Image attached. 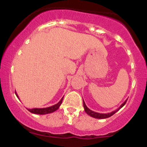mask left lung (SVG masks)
<instances>
[{"instance_id": "1", "label": "left lung", "mask_w": 147, "mask_h": 147, "mask_svg": "<svg viewBox=\"0 0 147 147\" xmlns=\"http://www.w3.org/2000/svg\"><path fill=\"white\" fill-rule=\"evenodd\" d=\"M126 101H127V99H126L125 102L123 103L122 105H121L119 108H118L117 110L113 111V112H111V113H97V112H95V111H91L90 109H89L86 106V104H85V102H84V99H83V104H84V111H85V112L88 115H90L92 117L97 118V119H105V118H108V117H111V116H112L113 115H114L115 113L116 112H117V111H119V109H121V108H122L123 106L125 105Z\"/></svg>"}]
</instances>
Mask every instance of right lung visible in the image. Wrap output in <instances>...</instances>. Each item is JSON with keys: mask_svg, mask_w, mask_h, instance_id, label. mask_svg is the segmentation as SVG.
I'll return each mask as SVG.
<instances>
[{"mask_svg": "<svg viewBox=\"0 0 147 147\" xmlns=\"http://www.w3.org/2000/svg\"><path fill=\"white\" fill-rule=\"evenodd\" d=\"M15 94H16V95L17 96V97L18 98V96L17 94H16V92H15ZM63 97L61 99V100L58 103H57V104H55V105H53L52 106H50V107L43 108V109H37V108H35V109H28V110L29 111L30 113H34V114L45 115V114L51 113H53V112H55V111H56L57 109L59 108L60 105L61 104V103H62V101H63Z\"/></svg>", "mask_w": 147, "mask_h": 147, "instance_id": "right-lung-1", "label": "right lung"}]
</instances>
